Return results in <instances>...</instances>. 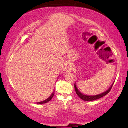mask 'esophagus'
Wrapping results in <instances>:
<instances>
[{
    "instance_id": "esophagus-1",
    "label": "esophagus",
    "mask_w": 128,
    "mask_h": 128,
    "mask_svg": "<svg viewBox=\"0 0 128 128\" xmlns=\"http://www.w3.org/2000/svg\"><path fill=\"white\" fill-rule=\"evenodd\" d=\"M71 70V66L69 64H66L64 68V70L66 72H68Z\"/></svg>"
}]
</instances>
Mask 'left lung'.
I'll list each match as a JSON object with an SVG mask.
<instances>
[{
  "label": "left lung",
  "instance_id": "1",
  "mask_svg": "<svg viewBox=\"0 0 128 128\" xmlns=\"http://www.w3.org/2000/svg\"><path fill=\"white\" fill-rule=\"evenodd\" d=\"M114 83H114H112V84L111 86V87L109 88L108 89L106 90V91L102 93V94H101L95 95V96H88V95H86V94H82V93H81L77 88V87H76V83H75V84H74V88H75V90H76V94L78 95V96L80 97V98L83 100V101H92L96 100H98L99 98H101V97L106 96L107 94H108L111 90V88H112Z\"/></svg>",
  "mask_w": 128,
  "mask_h": 128
}]
</instances>
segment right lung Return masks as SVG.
I'll return each instance as SVG.
<instances>
[{"instance_id":"add662e5","label":"right lung","mask_w":128,"mask_h":128,"mask_svg":"<svg viewBox=\"0 0 128 128\" xmlns=\"http://www.w3.org/2000/svg\"><path fill=\"white\" fill-rule=\"evenodd\" d=\"M54 91L53 92V93L52 94V95H51V96L49 97H48V98H47L46 100H44L43 101L39 102H37V104H43L47 103V102H49L51 100L52 98V97H53V96H54Z\"/></svg>"}]
</instances>
